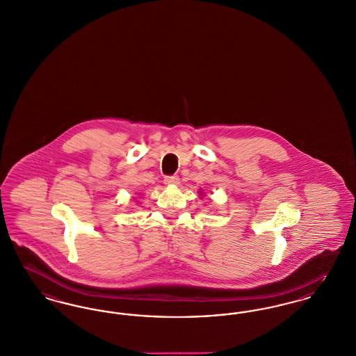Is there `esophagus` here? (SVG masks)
<instances>
[{"label": "esophagus", "mask_w": 356, "mask_h": 356, "mask_svg": "<svg viewBox=\"0 0 356 356\" xmlns=\"http://www.w3.org/2000/svg\"><path fill=\"white\" fill-rule=\"evenodd\" d=\"M179 176H176V175H172V176H165V179H164V183L165 184H179Z\"/></svg>", "instance_id": "1"}]
</instances>
